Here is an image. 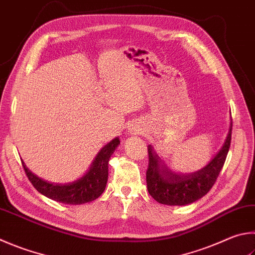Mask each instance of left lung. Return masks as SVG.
I'll return each instance as SVG.
<instances>
[{
	"label": "left lung",
	"mask_w": 255,
	"mask_h": 255,
	"mask_svg": "<svg viewBox=\"0 0 255 255\" xmlns=\"http://www.w3.org/2000/svg\"><path fill=\"white\" fill-rule=\"evenodd\" d=\"M232 139V125L224 146L211 163L189 175L176 174L161 163L158 155L148 146V168L146 173L148 192L155 201L165 205H187L200 200L210 192L223 168Z\"/></svg>",
	"instance_id": "obj_1"
}]
</instances>
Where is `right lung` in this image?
Returning <instances> with one entry per match:
<instances>
[{"mask_svg":"<svg viewBox=\"0 0 255 255\" xmlns=\"http://www.w3.org/2000/svg\"><path fill=\"white\" fill-rule=\"evenodd\" d=\"M119 143V138H115L107 143L96 156L89 172L80 179L70 184L61 185L45 182L42 178L32 174L23 161L22 166L31 184L42 195L64 204H85L95 201L104 193L108 179V161Z\"/></svg>","mask_w":255,"mask_h":255,"instance_id":"add662e5","label":"right lung"}]
</instances>
